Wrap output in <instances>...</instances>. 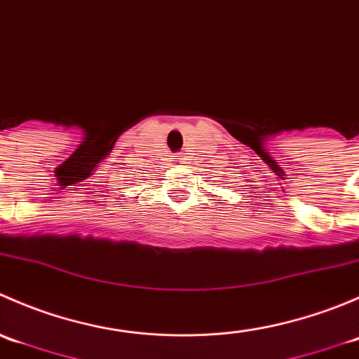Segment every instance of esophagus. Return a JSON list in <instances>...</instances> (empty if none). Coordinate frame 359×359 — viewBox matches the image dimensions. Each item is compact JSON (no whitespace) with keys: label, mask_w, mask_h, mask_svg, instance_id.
Wrapping results in <instances>:
<instances>
[{"label":"esophagus","mask_w":359,"mask_h":359,"mask_svg":"<svg viewBox=\"0 0 359 359\" xmlns=\"http://www.w3.org/2000/svg\"><path fill=\"white\" fill-rule=\"evenodd\" d=\"M177 163H182V159H186V156H184V153H180V154H177Z\"/></svg>","instance_id":"esophagus-1"}]
</instances>
